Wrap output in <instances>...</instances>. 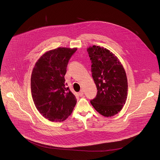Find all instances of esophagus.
Masks as SVG:
<instances>
[{"mask_svg": "<svg viewBox=\"0 0 160 160\" xmlns=\"http://www.w3.org/2000/svg\"><path fill=\"white\" fill-rule=\"evenodd\" d=\"M78 93H79V95L80 97H82L83 95H84V91H83L82 90H81Z\"/></svg>", "mask_w": 160, "mask_h": 160, "instance_id": "esophagus-1", "label": "esophagus"}]
</instances>
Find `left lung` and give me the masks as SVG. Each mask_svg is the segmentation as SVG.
I'll list each match as a JSON object with an SVG mask.
<instances>
[{
  "label": "left lung",
  "instance_id": "8db88e82",
  "mask_svg": "<svg viewBox=\"0 0 160 160\" xmlns=\"http://www.w3.org/2000/svg\"><path fill=\"white\" fill-rule=\"evenodd\" d=\"M92 76L97 86L91 103L100 114L110 117L119 112L126 103L128 80L119 60L110 50L100 46L89 47Z\"/></svg>",
  "mask_w": 160,
  "mask_h": 160
}]
</instances>
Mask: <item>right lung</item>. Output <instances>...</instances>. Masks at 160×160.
Instances as JSON below:
<instances>
[{
    "label": "right lung",
    "mask_w": 160,
    "mask_h": 160,
    "mask_svg": "<svg viewBox=\"0 0 160 160\" xmlns=\"http://www.w3.org/2000/svg\"><path fill=\"white\" fill-rule=\"evenodd\" d=\"M76 50V48L59 47L48 51L32 70V100L39 113L51 121L65 120L76 104V97L65 82L69 60Z\"/></svg>",
    "instance_id": "obj_1"
}]
</instances>
